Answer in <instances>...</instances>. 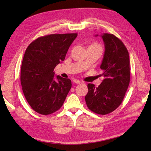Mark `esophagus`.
I'll use <instances>...</instances> for the list:
<instances>
[{
  "instance_id": "34e87169",
  "label": "esophagus",
  "mask_w": 151,
  "mask_h": 151,
  "mask_svg": "<svg viewBox=\"0 0 151 151\" xmlns=\"http://www.w3.org/2000/svg\"><path fill=\"white\" fill-rule=\"evenodd\" d=\"M73 82H74V83H75V84H81V81H78V80H77V79H75V80H73Z\"/></svg>"
}]
</instances>
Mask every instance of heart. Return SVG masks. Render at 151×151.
Here are the masks:
<instances>
[{"label":"heart","mask_w":151,"mask_h":151,"mask_svg":"<svg viewBox=\"0 0 151 151\" xmlns=\"http://www.w3.org/2000/svg\"><path fill=\"white\" fill-rule=\"evenodd\" d=\"M93 45L96 47H98V48H99V49H101L102 50V47L100 45H98V44H94V45Z\"/></svg>","instance_id":"obj_1"}]
</instances>
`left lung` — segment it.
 <instances>
[{"mask_svg": "<svg viewBox=\"0 0 151 151\" xmlns=\"http://www.w3.org/2000/svg\"><path fill=\"white\" fill-rule=\"evenodd\" d=\"M105 52L101 65L104 80L97 88L88 84L85 100L88 108L100 115L110 114L123 102L130 80V58L121 40L114 34H104Z\"/></svg>", "mask_w": 151, "mask_h": 151, "instance_id": "obj_1", "label": "left lung"}]
</instances>
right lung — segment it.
<instances>
[{"instance_id":"obj_1","label":"right lung","mask_w":151,"mask_h":151,"mask_svg":"<svg viewBox=\"0 0 151 151\" xmlns=\"http://www.w3.org/2000/svg\"><path fill=\"white\" fill-rule=\"evenodd\" d=\"M77 35H47L33 41L26 49L21 65V83L28 103L37 113L49 115L62 106L71 88V81L60 76L55 78L54 69L65 60Z\"/></svg>"}]
</instances>
